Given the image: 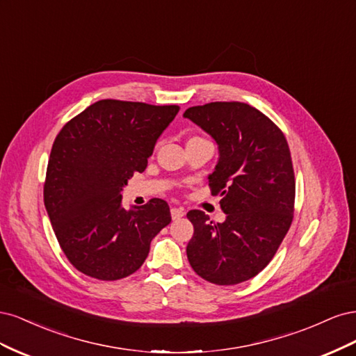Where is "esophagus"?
Masks as SVG:
<instances>
[{"instance_id": "34e87169", "label": "esophagus", "mask_w": 356, "mask_h": 356, "mask_svg": "<svg viewBox=\"0 0 356 356\" xmlns=\"http://www.w3.org/2000/svg\"><path fill=\"white\" fill-rule=\"evenodd\" d=\"M186 211L182 208H172L170 209V215H172V220H179L181 217H184Z\"/></svg>"}]
</instances>
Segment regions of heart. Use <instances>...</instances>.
I'll return each mask as SVG.
<instances>
[{
    "label": "heart",
    "mask_w": 356,
    "mask_h": 356,
    "mask_svg": "<svg viewBox=\"0 0 356 356\" xmlns=\"http://www.w3.org/2000/svg\"><path fill=\"white\" fill-rule=\"evenodd\" d=\"M196 138H197V136H196Z\"/></svg>",
    "instance_id": "obj_1"
}]
</instances>
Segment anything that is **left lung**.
<instances>
[{
    "instance_id": "left-lung-1",
    "label": "left lung",
    "mask_w": 356,
    "mask_h": 356,
    "mask_svg": "<svg viewBox=\"0 0 356 356\" xmlns=\"http://www.w3.org/2000/svg\"><path fill=\"white\" fill-rule=\"evenodd\" d=\"M184 117L207 131L220 148L209 188L221 196L224 222L193 209L195 233L187 258L204 281L236 285L272 261L294 217L296 178L284 132L243 102L191 106Z\"/></svg>"
}]
</instances>
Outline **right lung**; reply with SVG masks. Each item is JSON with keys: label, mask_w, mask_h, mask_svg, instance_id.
<instances>
[{"label": "right lung", "mask_w": 356, "mask_h": 356, "mask_svg": "<svg viewBox=\"0 0 356 356\" xmlns=\"http://www.w3.org/2000/svg\"><path fill=\"white\" fill-rule=\"evenodd\" d=\"M178 105L102 99L60 129L51 147L44 204L68 261L86 276L117 281L145 261L154 236L170 222L169 204L122 207V188L145 170L157 138Z\"/></svg>", "instance_id": "1"}]
</instances>
